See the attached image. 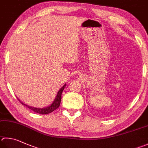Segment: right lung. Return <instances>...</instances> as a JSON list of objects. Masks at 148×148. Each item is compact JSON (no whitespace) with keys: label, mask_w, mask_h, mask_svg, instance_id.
I'll return each mask as SVG.
<instances>
[{"label":"right lung","mask_w":148,"mask_h":148,"mask_svg":"<svg viewBox=\"0 0 148 148\" xmlns=\"http://www.w3.org/2000/svg\"><path fill=\"white\" fill-rule=\"evenodd\" d=\"M65 86H66V84L64 85L63 87H61V89L58 91L57 96H56V97L55 98L54 101H53V103L51 104L49 107H46V108H42V109L35 108V107H30L29 106H27V105H26V104H24L19 100H19L21 103L23 105H24V106L27 107L28 109H31L32 111L37 112V113H39L41 114H47L48 113H50V112H53V111H55L56 109H57L58 107H60V103H61V94H62L64 88H65Z\"/></svg>","instance_id":"add662e5"}]
</instances>
